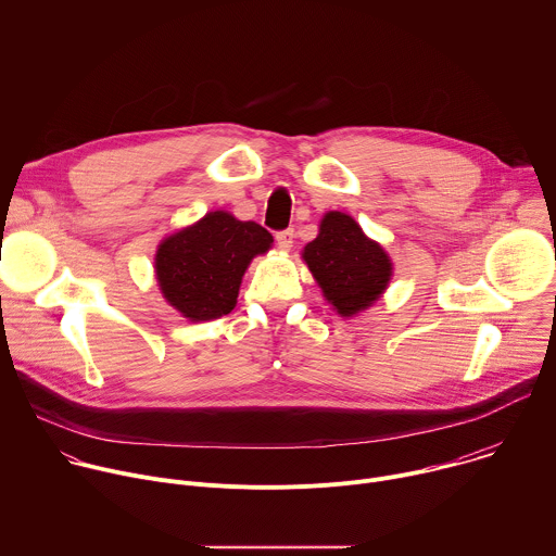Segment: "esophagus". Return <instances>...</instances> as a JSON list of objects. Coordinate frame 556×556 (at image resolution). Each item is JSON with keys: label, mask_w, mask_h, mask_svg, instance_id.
Returning a JSON list of instances; mask_svg holds the SVG:
<instances>
[{"label": "esophagus", "mask_w": 556, "mask_h": 556, "mask_svg": "<svg viewBox=\"0 0 556 556\" xmlns=\"http://www.w3.org/2000/svg\"><path fill=\"white\" fill-rule=\"evenodd\" d=\"M292 242H294V230L292 228L277 232V247H279V251L288 253L292 249Z\"/></svg>", "instance_id": "1"}]
</instances>
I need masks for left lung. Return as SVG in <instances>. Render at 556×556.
Segmentation results:
<instances>
[{
    "label": "left lung",
    "mask_w": 556,
    "mask_h": 556,
    "mask_svg": "<svg viewBox=\"0 0 556 556\" xmlns=\"http://www.w3.org/2000/svg\"><path fill=\"white\" fill-rule=\"evenodd\" d=\"M301 260L343 319L371 307L393 277L387 251L363 232L352 215L341 211H328L321 217L319 235L305 244Z\"/></svg>",
    "instance_id": "obj_1"
}]
</instances>
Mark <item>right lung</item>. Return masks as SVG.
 <instances>
[{
    "label": "right lung",
    "mask_w": 556,
    "mask_h": 556,
    "mask_svg": "<svg viewBox=\"0 0 556 556\" xmlns=\"http://www.w3.org/2000/svg\"><path fill=\"white\" fill-rule=\"evenodd\" d=\"M273 249V235L257 222L208 211L157 244L153 273L165 301L200 324L228 314L242 277L257 255Z\"/></svg>",
    "instance_id": "add662e5"
}]
</instances>
